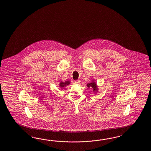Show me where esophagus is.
<instances>
[{"label": "esophagus", "mask_w": 151, "mask_h": 151, "mask_svg": "<svg viewBox=\"0 0 151 151\" xmlns=\"http://www.w3.org/2000/svg\"><path fill=\"white\" fill-rule=\"evenodd\" d=\"M74 84H79V83H80V81H74Z\"/></svg>", "instance_id": "1"}]
</instances>
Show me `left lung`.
<instances>
[{"label": "left lung", "mask_w": 151, "mask_h": 151, "mask_svg": "<svg viewBox=\"0 0 151 151\" xmlns=\"http://www.w3.org/2000/svg\"><path fill=\"white\" fill-rule=\"evenodd\" d=\"M87 86H88V88H92L93 89V91H96V84L95 83H94V82H91V83H88V84H87Z\"/></svg>", "instance_id": "left-lung-1"}]
</instances>
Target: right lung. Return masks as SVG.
I'll list each match as a JSON object with an SVG mask.
<instances>
[{"mask_svg":"<svg viewBox=\"0 0 151 151\" xmlns=\"http://www.w3.org/2000/svg\"><path fill=\"white\" fill-rule=\"evenodd\" d=\"M70 84V81H66L65 82H62V81H61V82L60 83V86L61 87V89H63V88H64L66 86L69 85Z\"/></svg>","mask_w":151,"mask_h":151,"instance_id":"right-lung-1","label":"right lung"}]
</instances>
